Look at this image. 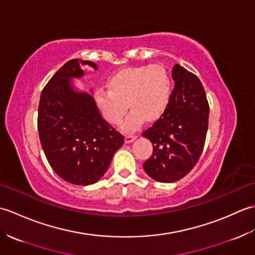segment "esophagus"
I'll list each match as a JSON object with an SVG mask.
<instances>
[{
  "label": "esophagus",
  "instance_id": "obj_1",
  "mask_svg": "<svg viewBox=\"0 0 255 255\" xmlns=\"http://www.w3.org/2000/svg\"><path fill=\"white\" fill-rule=\"evenodd\" d=\"M137 138V136L136 134H132V133H127L126 136H125V142L126 143H130V142H132L134 139Z\"/></svg>",
  "mask_w": 255,
  "mask_h": 255
}]
</instances>
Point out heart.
Here are the masks:
<instances>
[{
  "label": "heart",
  "instance_id": "obj_1",
  "mask_svg": "<svg viewBox=\"0 0 255 255\" xmlns=\"http://www.w3.org/2000/svg\"><path fill=\"white\" fill-rule=\"evenodd\" d=\"M108 88L96 89V106L108 123L117 125L130 105L132 110L122 125L125 131L139 128L145 118H159L171 97V80L160 64L125 68L108 79Z\"/></svg>",
  "mask_w": 255,
  "mask_h": 255
}]
</instances>
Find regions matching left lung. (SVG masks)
<instances>
[{
    "instance_id": "obj_1",
    "label": "left lung",
    "mask_w": 255,
    "mask_h": 255,
    "mask_svg": "<svg viewBox=\"0 0 255 255\" xmlns=\"http://www.w3.org/2000/svg\"><path fill=\"white\" fill-rule=\"evenodd\" d=\"M172 78L175 83L169 105L158 121L142 132L153 145L143 169L153 180L163 183L181 180L197 163L209 118L207 97L196 75L175 64Z\"/></svg>"
}]
</instances>
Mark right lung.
Masks as SVG:
<instances>
[{
  "instance_id": "obj_1",
  "label": "right lung",
  "mask_w": 255,
  "mask_h": 255,
  "mask_svg": "<svg viewBox=\"0 0 255 255\" xmlns=\"http://www.w3.org/2000/svg\"><path fill=\"white\" fill-rule=\"evenodd\" d=\"M92 61L73 59L63 64L41 92L37 126L42 150L52 170L74 185L94 184L105 174L123 134L113 128L88 93H77L72 78L83 77L81 67Z\"/></svg>"
}]
</instances>
